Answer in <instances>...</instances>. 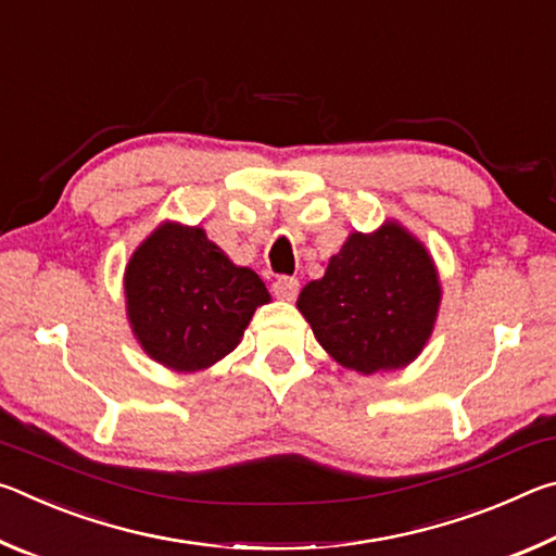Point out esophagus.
<instances>
[{"instance_id": "34e87169", "label": "esophagus", "mask_w": 556, "mask_h": 556, "mask_svg": "<svg viewBox=\"0 0 556 556\" xmlns=\"http://www.w3.org/2000/svg\"><path fill=\"white\" fill-rule=\"evenodd\" d=\"M271 291H275V294L279 299H285V301L296 299V294H299V279H294V277H277L275 285H271Z\"/></svg>"}]
</instances>
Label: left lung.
Wrapping results in <instances>:
<instances>
[{"label": "left lung", "mask_w": 556, "mask_h": 556, "mask_svg": "<svg viewBox=\"0 0 556 556\" xmlns=\"http://www.w3.org/2000/svg\"><path fill=\"white\" fill-rule=\"evenodd\" d=\"M439 296L427 250L388 223L375 235H351L324 279L301 289L296 306L338 363L372 375L419 355L434 328Z\"/></svg>", "instance_id": "left-lung-1"}]
</instances>
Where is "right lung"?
Instances as JSON below:
<instances>
[{
	"mask_svg": "<svg viewBox=\"0 0 556 556\" xmlns=\"http://www.w3.org/2000/svg\"><path fill=\"white\" fill-rule=\"evenodd\" d=\"M127 312L144 351L178 372L203 370L240 343L265 281L235 267L201 228L166 223L149 235L125 271Z\"/></svg>",
	"mask_w": 556,
	"mask_h": 556,
	"instance_id": "add662e5",
	"label": "right lung"
}]
</instances>
